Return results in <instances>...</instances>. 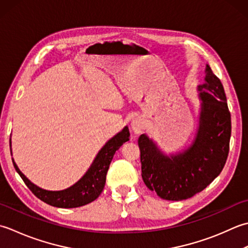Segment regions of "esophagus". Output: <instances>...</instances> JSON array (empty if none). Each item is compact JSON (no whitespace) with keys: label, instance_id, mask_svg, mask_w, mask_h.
Here are the masks:
<instances>
[{"label":"esophagus","instance_id":"obj_1","mask_svg":"<svg viewBox=\"0 0 248 248\" xmlns=\"http://www.w3.org/2000/svg\"><path fill=\"white\" fill-rule=\"evenodd\" d=\"M130 127L136 135H140L144 130V122L141 117H136L130 122Z\"/></svg>","mask_w":248,"mask_h":248}]
</instances>
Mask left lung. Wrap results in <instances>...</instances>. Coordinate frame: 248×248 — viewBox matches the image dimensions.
I'll return each mask as SVG.
<instances>
[{"label":"left lung","mask_w":248,"mask_h":248,"mask_svg":"<svg viewBox=\"0 0 248 248\" xmlns=\"http://www.w3.org/2000/svg\"><path fill=\"white\" fill-rule=\"evenodd\" d=\"M197 91L199 125L187 148L167 155L145 134L138 139L143 182L161 199L181 201L200 193L218 176L228 157L231 117L223 84L208 64L204 83Z\"/></svg>","instance_id":"obj_1"}]
</instances>
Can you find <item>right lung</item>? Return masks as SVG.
I'll return each mask as SVG.
<instances>
[{
  "instance_id": "right-lung-1",
  "label": "right lung",
  "mask_w": 248,
  "mask_h": 248,
  "mask_svg": "<svg viewBox=\"0 0 248 248\" xmlns=\"http://www.w3.org/2000/svg\"><path fill=\"white\" fill-rule=\"evenodd\" d=\"M129 130L127 126L118 133L114 137L108 140L99 152L96 155L95 159L93 160L92 165L90 166L87 172L80 179L77 183L70 186V187L63 190H47L38 187L37 185L32 183L27 176H25L20 169L18 168L17 164L15 163L13 158V164L15 169H16L19 175L28 186L30 190L47 204L57 208L63 209H72L78 208L90 203L98 198V196L102 194L106 183V175H107L108 169L111 160L113 158L114 153L122 146L123 143L127 142L129 140ZM9 143L12 146V140H9ZM12 153V149H11ZM13 154V153H12Z\"/></svg>"
}]
</instances>
